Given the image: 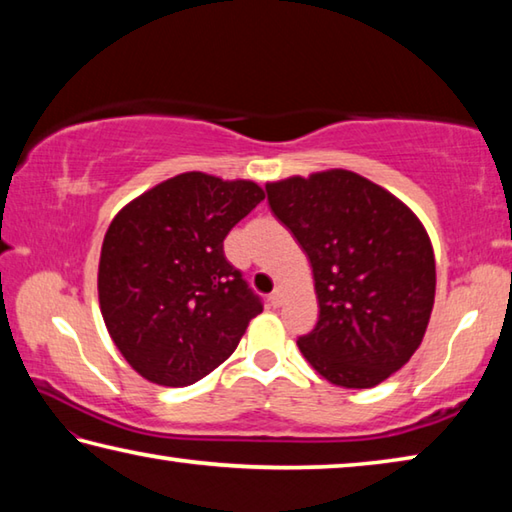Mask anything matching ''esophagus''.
I'll return each instance as SVG.
<instances>
[{
	"label": "esophagus",
	"mask_w": 512,
	"mask_h": 512,
	"mask_svg": "<svg viewBox=\"0 0 512 512\" xmlns=\"http://www.w3.org/2000/svg\"><path fill=\"white\" fill-rule=\"evenodd\" d=\"M270 303L274 308H279L281 303H283V290L281 288H276L272 294H270Z\"/></svg>",
	"instance_id": "esophagus-1"
}]
</instances>
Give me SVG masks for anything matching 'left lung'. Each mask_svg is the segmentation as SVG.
<instances>
[{"label":"left lung","instance_id":"left-lung-1","mask_svg":"<svg viewBox=\"0 0 512 512\" xmlns=\"http://www.w3.org/2000/svg\"><path fill=\"white\" fill-rule=\"evenodd\" d=\"M265 191L315 276L319 321L299 337L303 357L337 387L384 382L416 353L434 308L425 227L396 195L351 170L288 177Z\"/></svg>","mask_w":512,"mask_h":512}]
</instances>
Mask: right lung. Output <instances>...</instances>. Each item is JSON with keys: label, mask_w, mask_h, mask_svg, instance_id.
Here are the masks:
<instances>
[{"label": "right lung", "mask_w": 512, "mask_h": 512, "mask_svg": "<svg viewBox=\"0 0 512 512\" xmlns=\"http://www.w3.org/2000/svg\"><path fill=\"white\" fill-rule=\"evenodd\" d=\"M265 200L247 179L182 173L114 215L98 263V301L112 342L141 378L186 387L236 351L263 312L224 256V238Z\"/></svg>", "instance_id": "obj_1"}]
</instances>
